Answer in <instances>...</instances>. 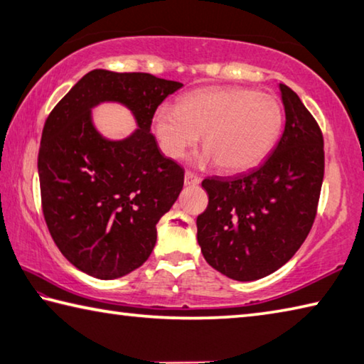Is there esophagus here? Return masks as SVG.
Instances as JSON below:
<instances>
[{"instance_id":"34e87169","label":"esophagus","mask_w":364,"mask_h":364,"mask_svg":"<svg viewBox=\"0 0 364 364\" xmlns=\"http://www.w3.org/2000/svg\"><path fill=\"white\" fill-rule=\"evenodd\" d=\"M199 183H200L199 176L191 173V171H186V173H184V184H186V186H196V184Z\"/></svg>"}]
</instances>
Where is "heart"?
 <instances>
[{
  "label": "heart",
  "instance_id": "b5f03b06",
  "mask_svg": "<svg viewBox=\"0 0 364 364\" xmlns=\"http://www.w3.org/2000/svg\"><path fill=\"white\" fill-rule=\"evenodd\" d=\"M165 156L180 159L199 143L200 164L217 162L228 173L254 168L268 156L282 128V109L273 96L241 86L193 91L178 106L162 104L152 119Z\"/></svg>",
  "mask_w": 364,
  "mask_h": 364
}]
</instances>
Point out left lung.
<instances>
[{
	"label": "left lung",
	"instance_id": "1",
	"mask_svg": "<svg viewBox=\"0 0 364 364\" xmlns=\"http://www.w3.org/2000/svg\"><path fill=\"white\" fill-rule=\"evenodd\" d=\"M286 125L269 156L245 173L207 178L197 242L234 281L264 278L294 257L315 221L324 176L323 134L297 93L279 83Z\"/></svg>",
	"mask_w": 364,
	"mask_h": 364
}]
</instances>
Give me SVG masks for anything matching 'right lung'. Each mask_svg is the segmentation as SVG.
Here are the masks:
<instances>
[{
	"label": "right lung",
	"instance_id": "add662e5",
	"mask_svg": "<svg viewBox=\"0 0 364 364\" xmlns=\"http://www.w3.org/2000/svg\"><path fill=\"white\" fill-rule=\"evenodd\" d=\"M181 86L96 69L48 117L38 152L43 213L63 255L93 278L139 268L156 245L159 220L181 193L183 168L151 133L159 104ZM107 102L131 110L137 128L128 137L107 139L95 127L92 109Z\"/></svg>",
	"mask_w": 364,
	"mask_h": 364
}]
</instances>
